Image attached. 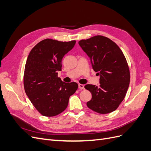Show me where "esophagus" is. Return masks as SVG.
<instances>
[{
	"mask_svg": "<svg viewBox=\"0 0 151 151\" xmlns=\"http://www.w3.org/2000/svg\"><path fill=\"white\" fill-rule=\"evenodd\" d=\"M79 88L80 89H84V86L83 84H79Z\"/></svg>",
	"mask_w": 151,
	"mask_h": 151,
	"instance_id": "obj_1",
	"label": "esophagus"
}]
</instances>
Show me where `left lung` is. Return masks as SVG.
<instances>
[{
  "mask_svg": "<svg viewBox=\"0 0 151 151\" xmlns=\"http://www.w3.org/2000/svg\"><path fill=\"white\" fill-rule=\"evenodd\" d=\"M79 45L99 76V87L84 86L92 94L87 106L101 114L116 110L124 99L130 83L129 68L124 55L115 42L103 36L82 40Z\"/></svg>",
  "mask_w": 151,
  "mask_h": 151,
  "instance_id": "8db88e82",
  "label": "left lung"
}]
</instances>
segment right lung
<instances>
[{
    "mask_svg": "<svg viewBox=\"0 0 151 151\" xmlns=\"http://www.w3.org/2000/svg\"><path fill=\"white\" fill-rule=\"evenodd\" d=\"M76 41H41L31 50L24 75L25 92L35 108L45 116L61 113L78 88L76 83H65L58 77L63 56L74 48Z\"/></svg>",
    "mask_w": 151,
    "mask_h": 151,
    "instance_id": "obj_1",
    "label": "right lung"
}]
</instances>
